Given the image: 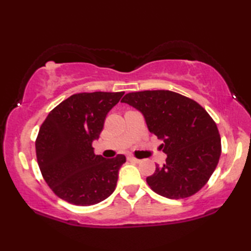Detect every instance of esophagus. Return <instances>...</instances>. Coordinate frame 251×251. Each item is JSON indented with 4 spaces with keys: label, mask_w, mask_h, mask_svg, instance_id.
Returning a JSON list of instances; mask_svg holds the SVG:
<instances>
[{
    "label": "esophagus",
    "mask_w": 251,
    "mask_h": 251,
    "mask_svg": "<svg viewBox=\"0 0 251 251\" xmlns=\"http://www.w3.org/2000/svg\"><path fill=\"white\" fill-rule=\"evenodd\" d=\"M127 159H128L129 161H134V163H139V159H137V158H135V157H133V156H128L127 157Z\"/></svg>",
    "instance_id": "obj_1"
}]
</instances>
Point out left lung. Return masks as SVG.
I'll use <instances>...</instances> for the list:
<instances>
[{
	"mask_svg": "<svg viewBox=\"0 0 251 251\" xmlns=\"http://www.w3.org/2000/svg\"><path fill=\"white\" fill-rule=\"evenodd\" d=\"M123 103L145 117L151 134L163 139L166 164L146 178L156 194L169 199L193 196L217 167L222 142L217 125L197 101L172 91L128 93Z\"/></svg>",
	"mask_w": 251,
	"mask_h": 251,
	"instance_id": "left-lung-1",
	"label": "left lung"
}]
</instances>
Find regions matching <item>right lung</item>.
I'll list each match as a JSON object with an SVG mask.
<instances>
[{
    "instance_id": "right-lung-1",
    "label": "right lung",
    "mask_w": 251,
    "mask_h": 251,
    "mask_svg": "<svg viewBox=\"0 0 251 251\" xmlns=\"http://www.w3.org/2000/svg\"><path fill=\"white\" fill-rule=\"evenodd\" d=\"M124 92L78 93L52 109L35 142L42 175L63 201L76 206L103 201L115 190L124 155L104 158L94 154L106 115Z\"/></svg>"
}]
</instances>
